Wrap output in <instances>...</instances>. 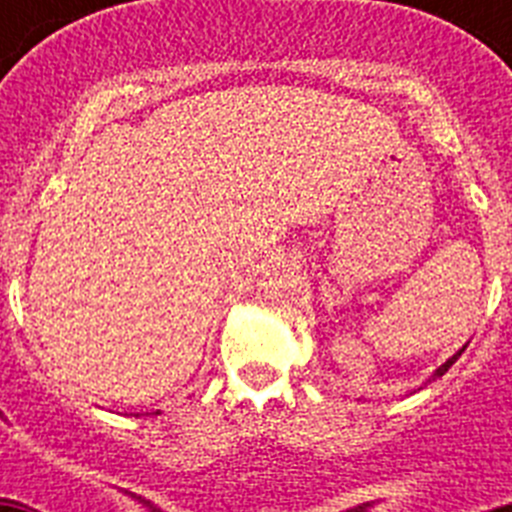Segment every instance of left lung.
<instances>
[{
  "mask_svg": "<svg viewBox=\"0 0 512 512\" xmlns=\"http://www.w3.org/2000/svg\"><path fill=\"white\" fill-rule=\"evenodd\" d=\"M464 348H467V346H464ZM464 348H459V351H456V354H454V356H451V359H449V361H446V364H441V366H438L436 372H433V379H436V377H443V374L449 372L451 366H454V364H456V359H459V356H461V351H464Z\"/></svg>",
  "mask_w": 512,
  "mask_h": 512,
  "instance_id": "8db88e82",
  "label": "left lung"
}]
</instances>
